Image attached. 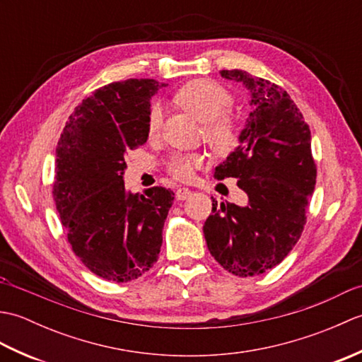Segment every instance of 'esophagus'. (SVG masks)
Instances as JSON below:
<instances>
[{"instance_id":"34e87169","label":"esophagus","mask_w":362,"mask_h":362,"mask_svg":"<svg viewBox=\"0 0 362 362\" xmlns=\"http://www.w3.org/2000/svg\"><path fill=\"white\" fill-rule=\"evenodd\" d=\"M191 196V189L182 187L175 191V197L179 199V201H185V199H188Z\"/></svg>"}]
</instances>
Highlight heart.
Instances as JSON below:
<instances>
[{
  "mask_svg": "<svg viewBox=\"0 0 362 362\" xmlns=\"http://www.w3.org/2000/svg\"><path fill=\"white\" fill-rule=\"evenodd\" d=\"M174 103L197 121L204 122V138L219 153L232 152L240 144L241 129L227 110L233 104L230 91L213 81H191L175 91ZM163 121V109L153 104L148 115V130L156 135ZM204 165L202 156H177L169 163V173L179 180H191L197 168Z\"/></svg>",
  "mask_w": 362,
  "mask_h": 362,
  "instance_id": "1",
  "label": "heart"
}]
</instances>
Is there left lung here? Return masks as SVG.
<instances>
[{
    "label": "left lung",
    "mask_w": 362,
    "mask_h": 362,
    "mask_svg": "<svg viewBox=\"0 0 362 362\" xmlns=\"http://www.w3.org/2000/svg\"><path fill=\"white\" fill-rule=\"evenodd\" d=\"M221 76L249 90L250 112L240 146L214 168V177L238 179L247 202L218 205L211 197L204 236L226 271L253 276L280 264L303 232L316 187L311 132L281 87L243 70H222Z\"/></svg>",
    "instance_id": "8db88e82"
}]
</instances>
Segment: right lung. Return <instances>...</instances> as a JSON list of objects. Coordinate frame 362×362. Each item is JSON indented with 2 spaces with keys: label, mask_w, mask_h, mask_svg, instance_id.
<instances>
[{
  "label": "right lung",
  "mask_w": 362,
  "mask_h": 362,
  "mask_svg": "<svg viewBox=\"0 0 362 362\" xmlns=\"http://www.w3.org/2000/svg\"><path fill=\"white\" fill-rule=\"evenodd\" d=\"M153 79L113 82L83 99L56 149L54 202L76 257L104 280L132 281L157 263L174 193L124 188L126 153L148 141Z\"/></svg>",
  "instance_id": "obj_1"
}]
</instances>
